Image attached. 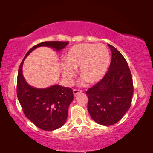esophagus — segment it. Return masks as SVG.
Segmentation results:
<instances>
[{"mask_svg": "<svg viewBox=\"0 0 153 153\" xmlns=\"http://www.w3.org/2000/svg\"><path fill=\"white\" fill-rule=\"evenodd\" d=\"M82 91L80 90H76V89H74L73 90V92H74V96H76L77 94H79V93H81Z\"/></svg>", "mask_w": 153, "mask_h": 153, "instance_id": "esophagus-1", "label": "esophagus"}]
</instances>
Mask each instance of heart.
I'll return each instance as SVG.
<instances>
[{
  "mask_svg": "<svg viewBox=\"0 0 153 153\" xmlns=\"http://www.w3.org/2000/svg\"><path fill=\"white\" fill-rule=\"evenodd\" d=\"M61 63V71L67 84H71L79 67L83 82H99L105 76L110 65V53L103 44L82 43L69 49Z\"/></svg>",
  "mask_w": 153,
  "mask_h": 153,
  "instance_id": "obj_1",
  "label": "heart"
}]
</instances>
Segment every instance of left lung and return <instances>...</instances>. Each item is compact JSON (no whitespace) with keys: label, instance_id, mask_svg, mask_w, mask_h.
<instances>
[{"label":"left lung","instance_id":"obj_1","mask_svg":"<svg viewBox=\"0 0 153 153\" xmlns=\"http://www.w3.org/2000/svg\"><path fill=\"white\" fill-rule=\"evenodd\" d=\"M108 46L112 53L109 69L101 81L86 92L90 117L103 126L113 125L123 117L130 107L134 92L126 59L117 48Z\"/></svg>","mask_w":153,"mask_h":153}]
</instances>
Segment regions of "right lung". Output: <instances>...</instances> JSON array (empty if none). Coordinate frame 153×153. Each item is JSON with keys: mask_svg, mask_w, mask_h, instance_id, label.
I'll use <instances>...</instances> for the list:
<instances>
[{"mask_svg": "<svg viewBox=\"0 0 153 153\" xmlns=\"http://www.w3.org/2000/svg\"><path fill=\"white\" fill-rule=\"evenodd\" d=\"M69 42H43L27 52L21 63L17 75V94L25 115L38 128L53 131L63 126L67 118L68 108L74 99L70 88L55 84L46 88H38L28 84L23 75L25 58L38 47L47 46L59 52Z\"/></svg>", "mask_w": 153, "mask_h": 153, "instance_id": "right-lung-1", "label": "right lung"}]
</instances>
